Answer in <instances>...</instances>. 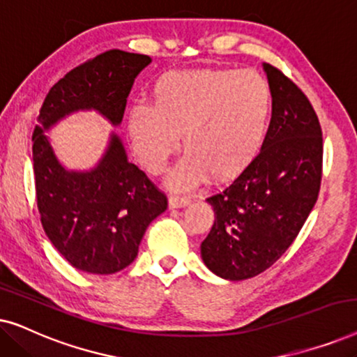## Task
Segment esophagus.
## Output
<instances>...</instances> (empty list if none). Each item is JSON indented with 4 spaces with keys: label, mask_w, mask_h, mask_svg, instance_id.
Instances as JSON below:
<instances>
[{
    "label": "esophagus",
    "mask_w": 357,
    "mask_h": 357,
    "mask_svg": "<svg viewBox=\"0 0 357 357\" xmlns=\"http://www.w3.org/2000/svg\"><path fill=\"white\" fill-rule=\"evenodd\" d=\"M190 199L188 197H177V195H172V197L169 198V206L170 208H183L187 206V204H190Z\"/></svg>",
    "instance_id": "esophagus-1"
}]
</instances>
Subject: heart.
<instances>
[{"label": "heart", "instance_id": "1", "mask_svg": "<svg viewBox=\"0 0 357 357\" xmlns=\"http://www.w3.org/2000/svg\"><path fill=\"white\" fill-rule=\"evenodd\" d=\"M273 114L270 82L257 71L165 73L153 86V105L136 104L126 131L136 158L158 175L178 149L185 158L174 187L192 188L209 174L216 182L241 175L265 144Z\"/></svg>", "mask_w": 357, "mask_h": 357}]
</instances>
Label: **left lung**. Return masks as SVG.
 Segmentation results:
<instances>
[{"instance_id": "1", "label": "left lung", "mask_w": 357, "mask_h": 357, "mask_svg": "<svg viewBox=\"0 0 357 357\" xmlns=\"http://www.w3.org/2000/svg\"><path fill=\"white\" fill-rule=\"evenodd\" d=\"M273 114L257 159L208 197L214 224L202 242L209 270L231 281L260 275L280 260L319 198L324 138L307 96L278 68L263 65Z\"/></svg>"}]
</instances>
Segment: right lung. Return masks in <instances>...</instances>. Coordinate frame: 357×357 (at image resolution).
Listing matches in <instances>:
<instances>
[{"label": "right lung", "instance_id": "obj_1", "mask_svg": "<svg viewBox=\"0 0 357 357\" xmlns=\"http://www.w3.org/2000/svg\"><path fill=\"white\" fill-rule=\"evenodd\" d=\"M148 55L107 50L66 73L48 91L32 135L37 206L47 237L76 270L121 271L138 255L146 229L167 209V197L126 159L119 136L91 172H68L43 131L76 110L94 109L119 125L135 77Z\"/></svg>", "mask_w": 357, "mask_h": 357}]
</instances>
